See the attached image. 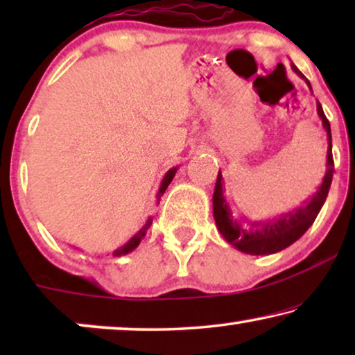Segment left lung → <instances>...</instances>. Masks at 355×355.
I'll list each match as a JSON object with an SVG mask.
<instances>
[{
	"mask_svg": "<svg viewBox=\"0 0 355 355\" xmlns=\"http://www.w3.org/2000/svg\"><path fill=\"white\" fill-rule=\"evenodd\" d=\"M293 69L297 72V74H300V71L295 66H293ZM317 111L320 118H322L323 128L327 129L328 134V162L327 174H324L322 187L318 189V192L315 193L307 207L299 208L295 213L284 215L283 218H279L275 225H271V223L263 225L261 230H258L261 225L257 223V225H254L257 230L247 231L244 227H241L239 223L232 218L230 207H227L225 197H223V176L221 173H218L215 193H213V216H215L216 226L223 237L241 252H245V254L250 255H268L286 249V247L294 244V242L313 225L315 218H317L320 210H322L323 203L328 197L329 186H331L334 162L331 152V129H329V121L327 119V116H324L323 108L320 103H317Z\"/></svg>",
	"mask_w": 355,
	"mask_h": 355,
	"instance_id": "left-lung-1",
	"label": "left lung"
}]
</instances>
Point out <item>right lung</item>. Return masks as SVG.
Returning a JSON list of instances; mask_svg holds the SVG:
<instances>
[{"label": "right lung", "instance_id": "right-lung-1", "mask_svg": "<svg viewBox=\"0 0 355 355\" xmlns=\"http://www.w3.org/2000/svg\"><path fill=\"white\" fill-rule=\"evenodd\" d=\"M176 169H178V168H173V169H169V171L166 173V176H164V179H163V182H162V187H159V192H158V198L163 196V193H164V191H166V187L169 186V182H171V181H173L174 174H176ZM150 225H152V220H148V223H147V225H145V226H144V230H142V231H140L137 236H134V237H132V239H130V241L128 242V244H125V245L123 247V249L116 250V252H114V255H124V254H129V252H130V250H134V249H135V247H137V245L140 244V241H142V237L145 236V231H147V227H148Z\"/></svg>", "mask_w": 355, "mask_h": 355}]
</instances>
